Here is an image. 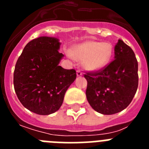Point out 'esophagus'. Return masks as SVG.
I'll return each mask as SVG.
<instances>
[{
  "instance_id": "1",
  "label": "esophagus",
  "mask_w": 149,
  "mask_h": 149,
  "mask_svg": "<svg viewBox=\"0 0 149 149\" xmlns=\"http://www.w3.org/2000/svg\"><path fill=\"white\" fill-rule=\"evenodd\" d=\"M77 75L78 76H81V75H83V73H82V72H81V71L80 70H77Z\"/></svg>"
}]
</instances>
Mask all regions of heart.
<instances>
[{
    "label": "heart",
    "instance_id": "b5f03b06",
    "mask_svg": "<svg viewBox=\"0 0 149 149\" xmlns=\"http://www.w3.org/2000/svg\"><path fill=\"white\" fill-rule=\"evenodd\" d=\"M113 46L108 42L86 41L71 48L69 54L77 61H84L89 71H98L106 66L113 56Z\"/></svg>",
    "mask_w": 149,
    "mask_h": 149
}]
</instances>
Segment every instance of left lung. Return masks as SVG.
<instances>
[{
    "label": "left lung",
    "mask_w": 149,
    "mask_h": 149,
    "mask_svg": "<svg viewBox=\"0 0 149 149\" xmlns=\"http://www.w3.org/2000/svg\"><path fill=\"white\" fill-rule=\"evenodd\" d=\"M114 59L95 72H87L86 95L95 111L104 115L121 112L130 104L138 87V63L133 50L119 39Z\"/></svg>",
    "instance_id": "8db88e82"
}]
</instances>
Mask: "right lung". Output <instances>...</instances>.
Returning a JSON list of instances; mask_svg holds the SVG:
<instances>
[{
    "label": "right lung",
    "instance_id": "obj_1",
    "mask_svg": "<svg viewBox=\"0 0 149 149\" xmlns=\"http://www.w3.org/2000/svg\"><path fill=\"white\" fill-rule=\"evenodd\" d=\"M55 37L40 36L24 48L15 64L14 89L25 108L39 115H49L60 109L64 95L76 79L74 69L59 65L64 55Z\"/></svg>",
    "mask_w": 149,
    "mask_h": 149
}]
</instances>
